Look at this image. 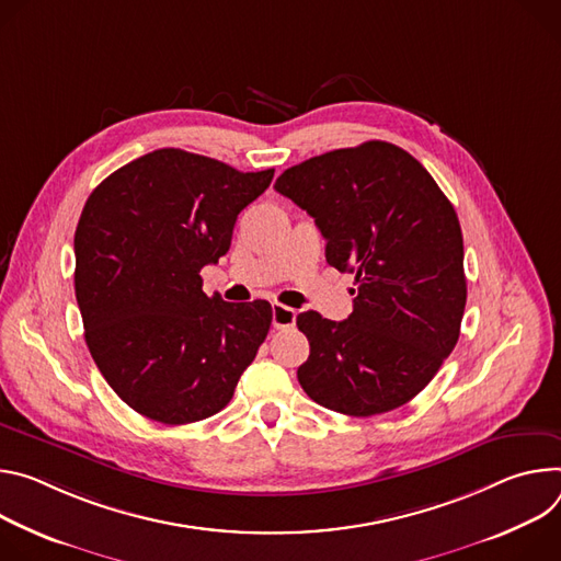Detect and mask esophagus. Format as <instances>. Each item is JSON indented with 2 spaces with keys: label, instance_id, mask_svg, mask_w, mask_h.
<instances>
[{
  "label": "esophagus",
  "instance_id": "esophagus-1",
  "mask_svg": "<svg viewBox=\"0 0 561 561\" xmlns=\"http://www.w3.org/2000/svg\"><path fill=\"white\" fill-rule=\"evenodd\" d=\"M272 323L278 330L291 328L296 323V309H291L287 305H280V302H274L272 305Z\"/></svg>",
  "mask_w": 561,
  "mask_h": 561
}]
</instances>
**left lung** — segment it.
Listing matches in <instances>:
<instances>
[{"mask_svg": "<svg viewBox=\"0 0 561 561\" xmlns=\"http://www.w3.org/2000/svg\"><path fill=\"white\" fill-rule=\"evenodd\" d=\"M274 186L314 218L328 263L358 285L345 321L312 309L296 317L309 341L298 383L350 416L405 405L459 341L466 274L455 207L419 160L381 140L309 158Z\"/></svg>", "mask_w": 561, "mask_h": 561, "instance_id": "1", "label": "left lung"}]
</instances>
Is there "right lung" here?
I'll list each match as a JSON object with an SVG mask.
<instances>
[{
    "mask_svg": "<svg viewBox=\"0 0 561 561\" xmlns=\"http://www.w3.org/2000/svg\"><path fill=\"white\" fill-rule=\"evenodd\" d=\"M274 169L242 173L182 149L113 171L76 229V298L89 352L113 392L147 419L182 425L220 412L272 325L267 300L203 291L238 214Z\"/></svg>",
    "mask_w": 561,
    "mask_h": 561,
    "instance_id": "add662e5",
    "label": "right lung"
}]
</instances>
